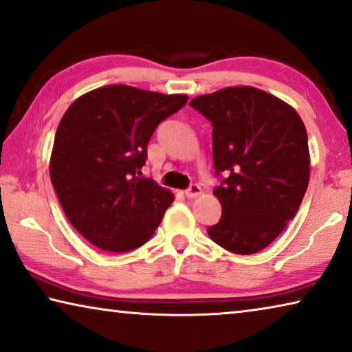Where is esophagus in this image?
<instances>
[{
	"label": "esophagus",
	"instance_id": "34e87169",
	"mask_svg": "<svg viewBox=\"0 0 352 352\" xmlns=\"http://www.w3.org/2000/svg\"><path fill=\"white\" fill-rule=\"evenodd\" d=\"M200 194H202V188H200L199 185H191L189 186L186 191H185V196L188 197V199H194V197H197V196H200Z\"/></svg>",
	"mask_w": 352,
	"mask_h": 352
}]
</instances>
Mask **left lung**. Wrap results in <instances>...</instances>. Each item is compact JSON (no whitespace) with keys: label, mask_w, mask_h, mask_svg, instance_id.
<instances>
[{"label":"left lung","mask_w":352,"mask_h":352,"mask_svg":"<svg viewBox=\"0 0 352 352\" xmlns=\"http://www.w3.org/2000/svg\"><path fill=\"white\" fill-rule=\"evenodd\" d=\"M189 106L213 125V164L224 175L213 191L222 216L208 235L233 254H256L296 216L309 186L304 122L288 103L252 86L221 89Z\"/></svg>","instance_id":"1"}]
</instances>
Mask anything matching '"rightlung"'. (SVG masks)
<instances>
[{
	"label": "right lung",
	"mask_w": 352,
	"mask_h": 352,
	"mask_svg": "<svg viewBox=\"0 0 352 352\" xmlns=\"http://www.w3.org/2000/svg\"><path fill=\"white\" fill-rule=\"evenodd\" d=\"M186 102L182 94L111 85L85 94L65 111L50 178L67 219L94 246L126 252L158 228L174 194L139 175L155 128Z\"/></svg>",
	"instance_id": "right-lung-1"
}]
</instances>
